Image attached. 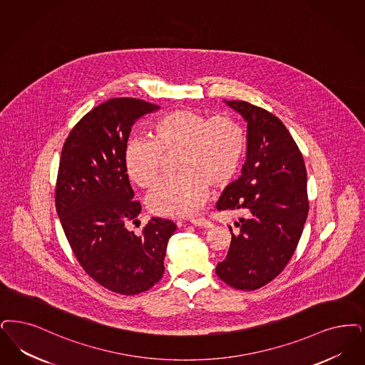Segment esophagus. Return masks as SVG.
I'll use <instances>...</instances> for the list:
<instances>
[{"label": "esophagus", "mask_w": 365, "mask_h": 365, "mask_svg": "<svg viewBox=\"0 0 365 365\" xmlns=\"http://www.w3.org/2000/svg\"><path fill=\"white\" fill-rule=\"evenodd\" d=\"M190 222H191V225L198 227V228H212L213 227V222H210L209 220L206 219H192Z\"/></svg>", "instance_id": "esophagus-1"}]
</instances>
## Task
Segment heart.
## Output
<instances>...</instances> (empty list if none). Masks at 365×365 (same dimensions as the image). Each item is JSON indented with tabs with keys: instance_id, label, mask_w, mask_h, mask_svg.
Segmentation results:
<instances>
[{
	"instance_id": "obj_1",
	"label": "heart",
	"mask_w": 365,
	"mask_h": 365,
	"mask_svg": "<svg viewBox=\"0 0 365 365\" xmlns=\"http://www.w3.org/2000/svg\"><path fill=\"white\" fill-rule=\"evenodd\" d=\"M180 150V175L165 179L146 197L150 213L163 217H190L205 204L210 185L219 187L234 179L247 152V134L232 115L206 117L194 110H178L156 120L150 140L133 138L123 152L126 173L143 187L160 176L163 155Z\"/></svg>"
}]
</instances>
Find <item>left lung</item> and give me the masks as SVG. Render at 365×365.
<instances>
[{"instance_id": "obj_1", "label": "left lung", "mask_w": 365, "mask_h": 365, "mask_svg": "<svg viewBox=\"0 0 365 365\" xmlns=\"http://www.w3.org/2000/svg\"><path fill=\"white\" fill-rule=\"evenodd\" d=\"M247 122V155L242 175L217 201L219 210H243L240 231L217 263L220 279L242 291L277 277L297 247L308 215L303 156L276 115L242 101H224Z\"/></svg>"}]
</instances>
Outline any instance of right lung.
Returning a JSON list of instances; mask_svg holds the SVG:
<instances>
[{
	"label": "right lung",
	"instance_id": "1",
	"mask_svg": "<svg viewBox=\"0 0 365 365\" xmlns=\"http://www.w3.org/2000/svg\"><path fill=\"white\" fill-rule=\"evenodd\" d=\"M160 107L117 98L83 118L66 138L56 187V207L77 261L110 291L137 294L164 273L173 221L152 217L140 235L126 224L137 221L141 205L133 201L123 152L131 126Z\"/></svg>",
	"mask_w": 365,
	"mask_h": 365
}]
</instances>
